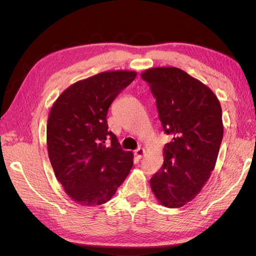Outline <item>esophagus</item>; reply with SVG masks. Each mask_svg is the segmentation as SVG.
Instances as JSON below:
<instances>
[{"label": "esophagus", "mask_w": 256, "mask_h": 256, "mask_svg": "<svg viewBox=\"0 0 256 256\" xmlns=\"http://www.w3.org/2000/svg\"><path fill=\"white\" fill-rule=\"evenodd\" d=\"M144 154H145V150H144V148H141V147H138V150H134V156L138 159H141L144 156Z\"/></svg>", "instance_id": "esophagus-1"}]
</instances>
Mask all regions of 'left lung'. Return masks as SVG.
<instances>
[{
  "label": "left lung",
  "instance_id": "8db88e82",
  "mask_svg": "<svg viewBox=\"0 0 256 256\" xmlns=\"http://www.w3.org/2000/svg\"><path fill=\"white\" fill-rule=\"evenodd\" d=\"M141 76L156 98L164 132L173 136L150 188L161 205L182 207L214 168L223 138L221 106L210 88L180 68H150Z\"/></svg>",
  "mask_w": 256,
  "mask_h": 256
}]
</instances>
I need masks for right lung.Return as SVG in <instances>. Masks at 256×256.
Segmentation results:
<instances>
[{"instance_id": "right-lung-1", "label": "right lung", "mask_w": 256, "mask_h": 256, "mask_svg": "<svg viewBox=\"0 0 256 256\" xmlns=\"http://www.w3.org/2000/svg\"><path fill=\"white\" fill-rule=\"evenodd\" d=\"M136 72H100L66 88L48 118V154L58 180L81 206L106 203L128 176L132 152H125L108 130L106 114ZM110 138L106 146L105 141Z\"/></svg>"}]
</instances>
